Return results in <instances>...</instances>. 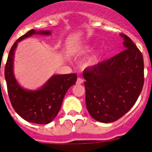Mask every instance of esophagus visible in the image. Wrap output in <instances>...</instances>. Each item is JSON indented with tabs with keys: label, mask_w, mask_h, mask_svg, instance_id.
Masks as SVG:
<instances>
[{
	"label": "esophagus",
	"mask_w": 152,
	"mask_h": 152,
	"mask_svg": "<svg viewBox=\"0 0 152 152\" xmlns=\"http://www.w3.org/2000/svg\"><path fill=\"white\" fill-rule=\"evenodd\" d=\"M82 82H83V79H82V78H78L77 80H76V84H77V85H80Z\"/></svg>",
	"instance_id": "34e87169"
}]
</instances>
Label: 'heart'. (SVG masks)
Returning <instances> with one entry per match:
<instances>
[{
  "label": "heart",
  "instance_id": "obj_1",
  "mask_svg": "<svg viewBox=\"0 0 152 152\" xmlns=\"http://www.w3.org/2000/svg\"><path fill=\"white\" fill-rule=\"evenodd\" d=\"M90 49H91V46L90 45H84V46L79 48V50L82 52L88 51ZM99 54L98 53H96L93 54V55L90 56L88 58H85L83 61V62H82V64L85 67H89V66H92L94 64H96L99 61Z\"/></svg>",
  "mask_w": 152,
  "mask_h": 152
}]
</instances>
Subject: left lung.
Masks as SVG:
<instances>
[{
    "label": "left lung",
    "mask_w": 152,
    "mask_h": 152,
    "mask_svg": "<svg viewBox=\"0 0 152 152\" xmlns=\"http://www.w3.org/2000/svg\"><path fill=\"white\" fill-rule=\"evenodd\" d=\"M123 38L125 50L83 71L85 102L96 121L114 122L137 100L144 84L143 57L132 39Z\"/></svg>",
    "instance_id": "8db88e82"
}]
</instances>
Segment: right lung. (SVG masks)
<instances>
[{
	"label": "right lung",
	"mask_w": 152,
	"mask_h": 152,
	"mask_svg": "<svg viewBox=\"0 0 152 152\" xmlns=\"http://www.w3.org/2000/svg\"><path fill=\"white\" fill-rule=\"evenodd\" d=\"M35 34L50 35L51 31L31 29L20 37L10 50L4 74L9 97L16 113L29 123L44 125L52 122L56 117L67 90L76 84L77 75H53L38 90L22 88L16 80L13 71L15 51L18 42Z\"/></svg>",
	"instance_id": "add662e5"
}]
</instances>
